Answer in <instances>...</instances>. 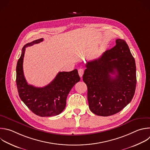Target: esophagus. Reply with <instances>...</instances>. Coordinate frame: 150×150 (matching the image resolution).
I'll return each instance as SVG.
<instances>
[{
    "label": "esophagus",
    "instance_id": "obj_1",
    "mask_svg": "<svg viewBox=\"0 0 150 150\" xmlns=\"http://www.w3.org/2000/svg\"><path fill=\"white\" fill-rule=\"evenodd\" d=\"M83 72H84L83 69L80 68V69H78V74H79L80 77H82V75H83Z\"/></svg>",
    "mask_w": 150,
    "mask_h": 150
}]
</instances>
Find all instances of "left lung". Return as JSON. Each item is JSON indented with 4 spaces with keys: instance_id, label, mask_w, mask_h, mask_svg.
Segmentation results:
<instances>
[{
    "instance_id": "obj_1",
    "label": "left lung",
    "mask_w": 150,
    "mask_h": 150,
    "mask_svg": "<svg viewBox=\"0 0 150 150\" xmlns=\"http://www.w3.org/2000/svg\"><path fill=\"white\" fill-rule=\"evenodd\" d=\"M85 67L82 78L88 88L89 107L93 114L110 116L131 101L137 83L136 65L124 40L117 39L114 47L100 58L88 62Z\"/></svg>"
}]
</instances>
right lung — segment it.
<instances>
[{"label": "right lung", "instance_id": "add662e5", "mask_svg": "<svg viewBox=\"0 0 150 150\" xmlns=\"http://www.w3.org/2000/svg\"><path fill=\"white\" fill-rule=\"evenodd\" d=\"M43 38L25 45L16 66V85L21 100L35 114L40 117H51L61 114L65 108L68 93L80 81L77 69L59 72L47 85L38 88L28 83L23 71L25 47L43 41Z\"/></svg>", "mask_w": 150, "mask_h": 150}]
</instances>
